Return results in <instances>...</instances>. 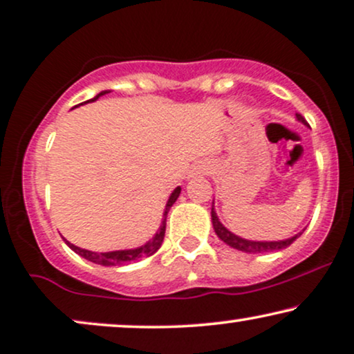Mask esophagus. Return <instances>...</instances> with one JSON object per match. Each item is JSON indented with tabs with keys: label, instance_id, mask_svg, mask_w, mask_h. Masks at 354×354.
<instances>
[{
	"label": "esophagus",
	"instance_id": "34e87169",
	"mask_svg": "<svg viewBox=\"0 0 354 354\" xmlns=\"http://www.w3.org/2000/svg\"><path fill=\"white\" fill-rule=\"evenodd\" d=\"M209 169H211L209 163H206V161H199V163H196L193 166V169H191V171H193L194 176H201V174L209 173Z\"/></svg>",
	"mask_w": 354,
	"mask_h": 354
}]
</instances>
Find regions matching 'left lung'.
I'll list each match as a JSON object with an SVG mask.
<instances>
[{
  "instance_id": "left-lung-1",
  "label": "left lung",
  "mask_w": 354,
  "mask_h": 354,
  "mask_svg": "<svg viewBox=\"0 0 354 354\" xmlns=\"http://www.w3.org/2000/svg\"><path fill=\"white\" fill-rule=\"evenodd\" d=\"M297 120L304 123L306 125L305 118L301 117L300 113H297ZM211 219H212V227H214V232L216 236L219 237L221 241L225 242L229 247H232V249H237V250H242V252H249V254H263V252H275V250H282L285 247H288L292 244L293 241L297 239V237L301 236V231L299 234H295V236L288 237V239H283V241H249V239H244V237H239L236 236V234L229 231L227 227H224V224L221 223L218 214H216L214 211V203H212V207H211Z\"/></svg>"
}]
</instances>
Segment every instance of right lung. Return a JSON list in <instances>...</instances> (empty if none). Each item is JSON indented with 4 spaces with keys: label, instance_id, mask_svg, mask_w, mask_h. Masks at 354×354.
Wrapping results in <instances>:
<instances>
[{
    "label": "right lung",
    "instance_id": "right-lung-1",
    "mask_svg": "<svg viewBox=\"0 0 354 354\" xmlns=\"http://www.w3.org/2000/svg\"><path fill=\"white\" fill-rule=\"evenodd\" d=\"M110 91H102L100 93H97L95 97L87 102H95L99 97L105 95V93H109ZM87 102H84V104H87ZM82 105V104H80ZM77 107V105H75ZM181 193V188L178 186V188H174V191L169 196V199L166 201V206H165V211H163V218H161V225L160 229L156 231L155 236L151 237L150 241L147 242V244L140 245V247H135V249H125V250H112V252H92V250H87V249H80V247L71 244L69 241H66V244L71 247L72 250H74L75 254H79L80 257L87 259V261H91L93 263H99V266H117V263H127V262H133V261H138V259H143V257H150L156 252V250L160 249L161 244H163V239H165V231H166V216H168V211L169 207L173 206L174 201L178 199V196Z\"/></svg>",
    "mask_w": 354,
    "mask_h": 354
}]
</instances>
